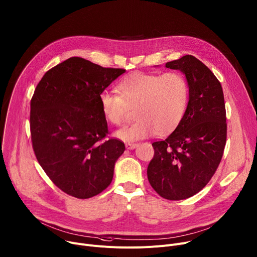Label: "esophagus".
Wrapping results in <instances>:
<instances>
[{"mask_svg": "<svg viewBox=\"0 0 257 257\" xmlns=\"http://www.w3.org/2000/svg\"><path fill=\"white\" fill-rule=\"evenodd\" d=\"M126 145V149L127 150H134L135 148H136V146H137V143H126L125 144Z\"/></svg>", "mask_w": 257, "mask_h": 257, "instance_id": "esophagus-1", "label": "esophagus"}]
</instances>
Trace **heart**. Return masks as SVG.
<instances>
[{"instance_id": "1", "label": "heart", "mask_w": 257, "mask_h": 257, "mask_svg": "<svg viewBox=\"0 0 257 257\" xmlns=\"http://www.w3.org/2000/svg\"><path fill=\"white\" fill-rule=\"evenodd\" d=\"M120 95L102 92L100 106L104 119L114 126H122L128 108L135 109L137 121L121 129L115 136L134 141L175 129L186 112L189 88L184 75L177 71L159 73L135 72L118 84Z\"/></svg>"}]
</instances>
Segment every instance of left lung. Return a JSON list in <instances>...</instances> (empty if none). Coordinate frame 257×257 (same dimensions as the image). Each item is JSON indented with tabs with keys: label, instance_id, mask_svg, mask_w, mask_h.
Returning a JSON list of instances; mask_svg holds the SVG:
<instances>
[{
	"label": "left lung",
	"instance_id": "1",
	"mask_svg": "<svg viewBox=\"0 0 257 257\" xmlns=\"http://www.w3.org/2000/svg\"><path fill=\"white\" fill-rule=\"evenodd\" d=\"M166 67L184 73L189 101L174 132L153 143L148 178L163 198L182 200L198 193L221 163L227 140L226 106L221 82L195 57L186 55Z\"/></svg>",
	"mask_w": 257,
	"mask_h": 257
}]
</instances>
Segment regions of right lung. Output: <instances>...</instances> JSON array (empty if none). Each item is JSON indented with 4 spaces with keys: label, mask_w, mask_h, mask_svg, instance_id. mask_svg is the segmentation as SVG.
<instances>
[{
    "label": "right lung",
    "mask_w": 257,
    "mask_h": 257,
    "mask_svg": "<svg viewBox=\"0 0 257 257\" xmlns=\"http://www.w3.org/2000/svg\"><path fill=\"white\" fill-rule=\"evenodd\" d=\"M125 71L72 57L47 71L36 85L29 118L33 152L54 184L70 196L93 197L113 180L125 144L105 139L99 97Z\"/></svg>",
    "instance_id": "1"
}]
</instances>
